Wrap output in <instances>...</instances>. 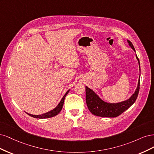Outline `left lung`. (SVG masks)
I'll return each mask as SVG.
<instances>
[{
  "mask_svg": "<svg viewBox=\"0 0 154 154\" xmlns=\"http://www.w3.org/2000/svg\"><path fill=\"white\" fill-rule=\"evenodd\" d=\"M127 42L128 43V45L136 52L135 48L134 47L131 42L128 40V39H127ZM136 57L139 63L140 76H139L137 86L134 93L127 100L117 103L106 102L99 97V95L95 91H94L91 88L86 86V102L89 110H90L93 115L106 118L117 117L119 115H120L124 111L127 110L135 102L138 95L139 91H140L141 75L140 63L136 54Z\"/></svg>",
  "mask_w": 154,
  "mask_h": 154,
  "instance_id": "left-lung-1",
  "label": "left lung"
}]
</instances>
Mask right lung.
Returning <instances> with one entry per match:
<instances>
[{
	"label": "right lung",
	"instance_id": "1",
	"mask_svg": "<svg viewBox=\"0 0 154 154\" xmlns=\"http://www.w3.org/2000/svg\"><path fill=\"white\" fill-rule=\"evenodd\" d=\"M70 90H68L66 93L64 94V95L63 96V97L61 98V101L59 102V103L57 104V106L53 109L52 110L48 111L47 112L45 113H43L42 114V115H31V114H29L28 112H26L27 115H29V116H31L33 118H39V119H45V118H52L55 116L56 115H57L60 112V111H61L62 108H63V103H64V98L66 96L67 94L68 93V92L70 91Z\"/></svg>",
	"mask_w": 154,
	"mask_h": 154
}]
</instances>
